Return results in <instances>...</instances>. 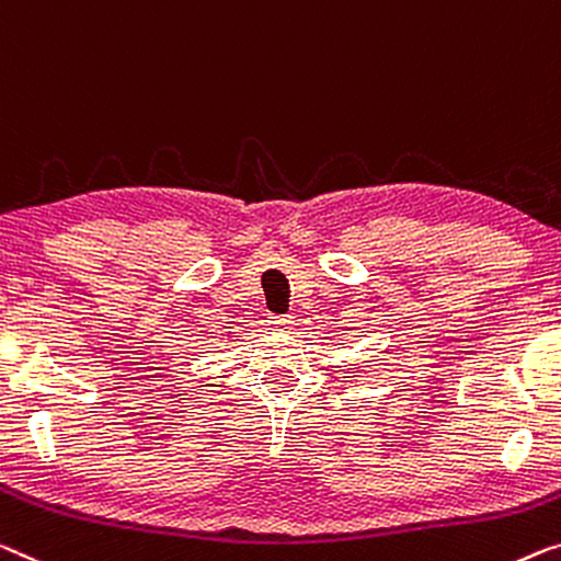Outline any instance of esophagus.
Returning a JSON list of instances; mask_svg holds the SVG:
<instances>
[{"instance_id": "esophagus-1", "label": "esophagus", "mask_w": 561, "mask_h": 561, "mask_svg": "<svg viewBox=\"0 0 561 561\" xmlns=\"http://www.w3.org/2000/svg\"><path fill=\"white\" fill-rule=\"evenodd\" d=\"M291 322H295V320H291L289 314H270V320H266V324H270V328L277 330V332L289 330Z\"/></svg>"}]
</instances>
